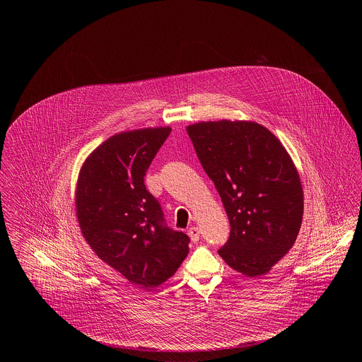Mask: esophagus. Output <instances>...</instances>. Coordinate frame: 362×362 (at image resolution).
<instances>
[{"label": "esophagus", "mask_w": 362, "mask_h": 362, "mask_svg": "<svg viewBox=\"0 0 362 362\" xmlns=\"http://www.w3.org/2000/svg\"><path fill=\"white\" fill-rule=\"evenodd\" d=\"M188 235H189V238H191L192 243H198L199 238H201V230H199L198 227H191V228L188 230Z\"/></svg>", "instance_id": "1"}]
</instances>
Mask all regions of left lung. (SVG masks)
<instances>
[{"mask_svg": "<svg viewBox=\"0 0 362 362\" xmlns=\"http://www.w3.org/2000/svg\"><path fill=\"white\" fill-rule=\"evenodd\" d=\"M187 131L230 220L218 255L248 277L267 273L294 245L303 221V187L291 157L257 122L209 121Z\"/></svg>", "mask_w": 362, "mask_h": 362, "instance_id": "8db88e82", "label": "left lung"}]
</instances>
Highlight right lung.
Here are the masks:
<instances>
[{
  "instance_id": "add662e5",
  "label": "right lung",
  "mask_w": 362,
  "mask_h": 362,
  "mask_svg": "<svg viewBox=\"0 0 362 362\" xmlns=\"http://www.w3.org/2000/svg\"><path fill=\"white\" fill-rule=\"evenodd\" d=\"M171 128L121 132L83 163L76 185L82 234L99 258L127 280L151 290L188 255L189 237L171 230L145 175Z\"/></svg>"
}]
</instances>
